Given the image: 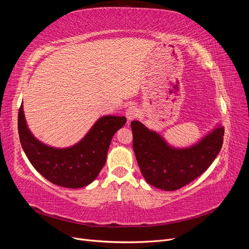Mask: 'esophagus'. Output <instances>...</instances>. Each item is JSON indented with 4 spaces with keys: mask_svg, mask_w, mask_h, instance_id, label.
Returning a JSON list of instances; mask_svg holds the SVG:
<instances>
[{
    "mask_svg": "<svg viewBox=\"0 0 249 249\" xmlns=\"http://www.w3.org/2000/svg\"><path fill=\"white\" fill-rule=\"evenodd\" d=\"M138 115H139L138 109L135 107V106H130V107L126 108V110H125V116H126V118L129 119V120L135 119L136 117H138Z\"/></svg>",
    "mask_w": 249,
    "mask_h": 249,
    "instance_id": "1",
    "label": "esophagus"
}]
</instances>
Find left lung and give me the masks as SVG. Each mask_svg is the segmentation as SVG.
I'll return each mask as SVG.
<instances>
[{
  "instance_id": "left-lung-1",
  "label": "left lung",
  "mask_w": 249,
  "mask_h": 249,
  "mask_svg": "<svg viewBox=\"0 0 249 249\" xmlns=\"http://www.w3.org/2000/svg\"><path fill=\"white\" fill-rule=\"evenodd\" d=\"M133 149L145 180L159 189L173 191L205 172L219 154L224 127L219 126L190 148L177 149L141 123H131Z\"/></svg>"
}]
</instances>
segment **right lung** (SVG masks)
Instances as JSON below:
<instances>
[{"label": "right lung", "mask_w": 249, "mask_h": 249, "mask_svg": "<svg viewBox=\"0 0 249 249\" xmlns=\"http://www.w3.org/2000/svg\"><path fill=\"white\" fill-rule=\"evenodd\" d=\"M18 135L22 149L33 167L51 183L66 188H82L99 176L106 163L113 135L124 125V116L101 117L78 144L58 149L42 144L26 124L22 105L18 110Z\"/></svg>", "instance_id": "obj_1"}]
</instances>
